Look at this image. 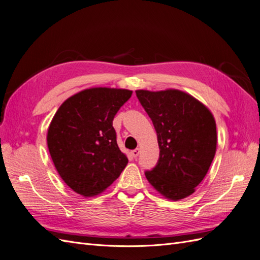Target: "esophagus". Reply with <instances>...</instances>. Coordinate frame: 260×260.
Listing matches in <instances>:
<instances>
[{
  "mask_svg": "<svg viewBox=\"0 0 260 260\" xmlns=\"http://www.w3.org/2000/svg\"><path fill=\"white\" fill-rule=\"evenodd\" d=\"M139 154H140V149L139 148H136V149H133V151L131 152V155L135 157V158H137V157L139 156Z\"/></svg>",
  "mask_w": 260,
  "mask_h": 260,
  "instance_id": "esophagus-1",
  "label": "esophagus"
}]
</instances>
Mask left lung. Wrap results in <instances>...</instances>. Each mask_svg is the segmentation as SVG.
I'll return each instance as SVG.
<instances>
[{"label": "left lung", "mask_w": 260, "mask_h": 260, "mask_svg": "<svg viewBox=\"0 0 260 260\" xmlns=\"http://www.w3.org/2000/svg\"><path fill=\"white\" fill-rule=\"evenodd\" d=\"M157 133L159 158L145 177L171 201L187 198L205 178L217 147L215 118L190 94L168 89L137 90Z\"/></svg>", "instance_id": "left-lung-1"}]
</instances>
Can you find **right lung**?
<instances>
[{"label": "right lung", "mask_w": 260, "mask_h": 260, "mask_svg": "<svg viewBox=\"0 0 260 260\" xmlns=\"http://www.w3.org/2000/svg\"><path fill=\"white\" fill-rule=\"evenodd\" d=\"M125 89L91 88L67 99L48 130L58 175L76 193L95 196L120 176L128 158L117 144L114 117L131 98Z\"/></svg>", "instance_id": "obj_1"}]
</instances>
